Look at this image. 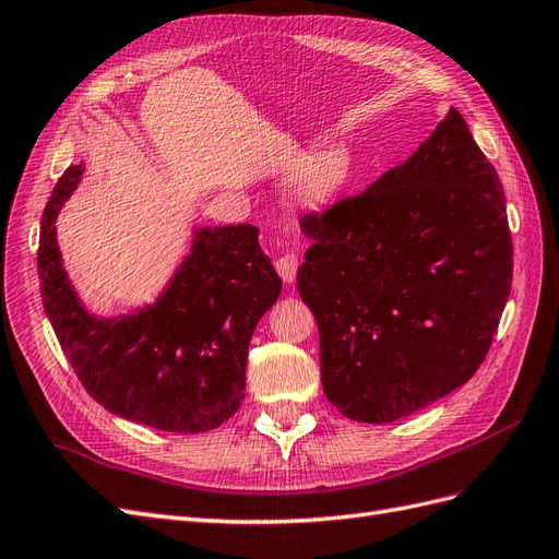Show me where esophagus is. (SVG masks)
<instances>
[{
	"label": "esophagus",
	"instance_id": "1",
	"mask_svg": "<svg viewBox=\"0 0 559 559\" xmlns=\"http://www.w3.org/2000/svg\"><path fill=\"white\" fill-rule=\"evenodd\" d=\"M275 270L286 284H292L296 280V273H298V257H296V253H284V257H280L275 261Z\"/></svg>",
	"mask_w": 559,
	"mask_h": 559
}]
</instances>
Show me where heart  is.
<instances>
[{
    "instance_id": "obj_1",
    "label": "heart",
    "mask_w": 559,
    "mask_h": 559,
    "mask_svg": "<svg viewBox=\"0 0 559 559\" xmlns=\"http://www.w3.org/2000/svg\"><path fill=\"white\" fill-rule=\"evenodd\" d=\"M349 173V158L343 151H326V154L317 156L302 167L298 175V195L306 205H321L326 202L337 189H341L343 181Z\"/></svg>"
}]
</instances>
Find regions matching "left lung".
Here are the masks:
<instances>
[{
	"instance_id": "8db88e82",
	"label": "left lung",
	"mask_w": 559,
	"mask_h": 559,
	"mask_svg": "<svg viewBox=\"0 0 559 559\" xmlns=\"http://www.w3.org/2000/svg\"><path fill=\"white\" fill-rule=\"evenodd\" d=\"M298 292L321 384L345 417L384 425L473 378L513 282L499 175L454 107L359 195L302 216Z\"/></svg>"
}]
</instances>
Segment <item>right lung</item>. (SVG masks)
I'll use <instances>...</instances> for the list:
<instances>
[{"mask_svg": "<svg viewBox=\"0 0 559 559\" xmlns=\"http://www.w3.org/2000/svg\"><path fill=\"white\" fill-rule=\"evenodd\" d=\"M83 167H67L41 216L37 270L44 310L86 392L138 425L200 433L224 425L245 399L251 333L282 292V280L249 224L198 228L156 306L95 319L64 275L56 216Z\"/></svg>", "mask_w": 559, "mask_h": 559, "instance_id": "add662e5", "label": "right lung"}]
</instances>
